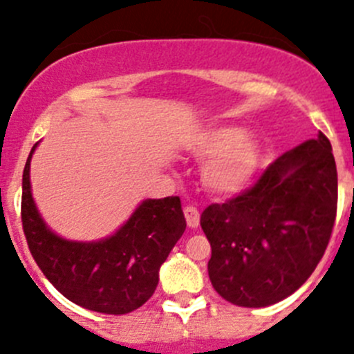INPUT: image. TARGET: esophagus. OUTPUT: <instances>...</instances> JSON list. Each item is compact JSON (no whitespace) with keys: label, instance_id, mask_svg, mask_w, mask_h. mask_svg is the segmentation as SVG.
Here are the masks:
<instances>
[{"label":"esophagus","instance_id":"34e87169","mask_svg":"<svg viewBox=\"0 0 354 354\" xmlns=\"http://www.w3.org/2000/svg\"><path fill=\"white\" fill-rule=\"evenodd\" d=\"M184 216H185V221H187L189 228H198L199 227V220H201V216H199L198 207L185 206L184 207Z\"/></svg>","mask_w":354,"mask_h":354}]
</instances>
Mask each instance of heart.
I'll return each instance as SVG.
<instances>
[{
    "label": "heart",
    "instance_id": "heart-1",
    "mask_svg": "<svg viewBox=\"0 0 354 354\" xmlns=\"http://www.w3.org/2000/svg\"><path fill=\"white\" fill-rule=\"evenodd\" d=\"M184 148L201 165L203 185L214 196L230 198L252 182L261 163V143L236 126H204L192 131Z\"/></svg>",
    "mask_w": 354,
    "mask_h": 354
}]
</instances>
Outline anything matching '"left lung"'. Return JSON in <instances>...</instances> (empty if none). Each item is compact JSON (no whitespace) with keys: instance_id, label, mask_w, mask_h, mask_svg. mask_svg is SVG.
I'll return each mask as SVG.
<instances>
[{"instance_id":"left-lung-1","label":"left lung","mask_w":354,"mask_h":354,"mask_svg":"<svg viewBox=\"0 0 354 354\" xmlns=\"http://www.w3.org/2000/svg\"><path fill=\"white\" fill-rule=\"evenodd\" d=\"M336 209V162L320 133L283 153L252 189L203 211L211 285L239 307L285 300L322 259Z\"/></svg>"}]
</instances>
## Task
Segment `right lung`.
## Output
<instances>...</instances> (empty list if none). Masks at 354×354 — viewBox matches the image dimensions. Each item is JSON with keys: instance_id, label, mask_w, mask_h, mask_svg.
I'll return each mask as SVG.
<instances>
[{"instance_id": "add662e5", "label": "right lung", "mask_w": 354, "mask_h": 354, "mask_svg": "<svg viewBox=\"0 0 354 354\" xmlns=\"http://www.w3.org/2000/svg\"><path fill=\"white\" fill-rule=\"evenodd\" d=\"M30 150L21 178V223L28 249L47 279L73 304L122 315L155 293L160 266L185 230L180 199H145L111 236L95 242L66 240L42 220L30 185Z\"/></svg>"}]
</instances>
